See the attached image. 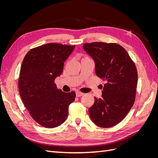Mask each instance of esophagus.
<instances>
[{"label": "esophagus", "instance_id": "1", "mask_svg": "<svg viewBox=\"0 0 158 158\" xmlns=\"http://www.w3.org/2000/svg\"><path fill=\"white\" fill-rule=\"evenodd\" d=\"M83 95H84V93L81 92H76V96H77V97H81Z\"/></svg>", "mask_w": 158, "mask_h": 158}]
</instances>
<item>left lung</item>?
Here are the masks:
<instances>
[{
    "mask_svg": "<svg viewBox=\"0 0 158 158\" xmlns=\"http://www.w3.org/2000/svg\"><path fill=\"white\" fill-rule=\"evenodd\" d=\"M95 61V73L106 81L100 98L89 109L95 125L109 128L117 125L128 113L135 101L138 73L125 48L114 43L93 42L83 45Z\"/></svg>",
    "mask_w": 158,
    "mask_h": 158,
    "instance_id": "8db88e82",
    "label": "left lung"
}]
</instances>
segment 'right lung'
Listing matches in <instances>:
<instances>
[{"mask_svg":"<svg viewBox=\"0 0 158 158\" xmlns=\"http://www.w3.org/2000/svg\"><path fill=\"white\" fill-rule=\"evenodd\" d=\"M74 47L50 43L31 49L22 61L19 92L31 117L44 127L55 128L63 123L75 99V92H62L55 83Z\"/></svg>","mask_w":158,"mask_h":158,"instance_id":"add662e5","label":"right lung"}]
</instances>
